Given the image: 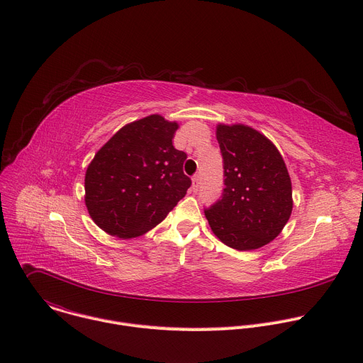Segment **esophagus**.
<instances>
[{
	"instance_id": "34e87169",
	"label": "esophagus",
	"mask_w": 363,
	"mask_h": 363,
	"mask_svg": "<svg viewBox=\"0 0 363 363\" xmlns=\"http://www.w3.org/2000/svg\"><path fill=\"white\" fill-rule=\"evenodd\" d=\"M199 186V177L198 175H194L192 177V188L196 189Z\"/></svg>"
}]
</instances>
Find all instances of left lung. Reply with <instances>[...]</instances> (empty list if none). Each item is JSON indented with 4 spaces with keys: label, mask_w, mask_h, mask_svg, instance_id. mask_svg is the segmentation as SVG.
<instances>
[{
    "label": "left lung",
    "mask_w": 363,
    "mask_h": 363,
    "mask_svg": "<svg viewBox=\"0 0 363 363\" xmlns=\"http://www.w3.org/2000/svg\"><path fill=\"white\" fill-rule=\"evenodd\" d=\"M224 167L221 199L205 208L213 233L238 251L260 248L287 224L291 181L280 152L264 135L245 125H218Z\"/></svg>",
    "instance_id": "obj_1"
}]
</instances>
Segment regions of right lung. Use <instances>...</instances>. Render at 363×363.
<instances>
[{"mask_svg":"<svg viewBox=\"0 0 363 363\" xmlns=\"http://www.w3.org/2000/svg\"><path fill=\"white\" fill-rule=\"evenodd\" d=\"M178 129L150 115L118 130L94 155L84 178L91 220L111 235L133 238L157 227L185 196L186 153L172 145Z\"/></svg>","mask_w":363,"mask_h":363,"instance_id":"add662e5","label":"right lung"}]
</instances>
